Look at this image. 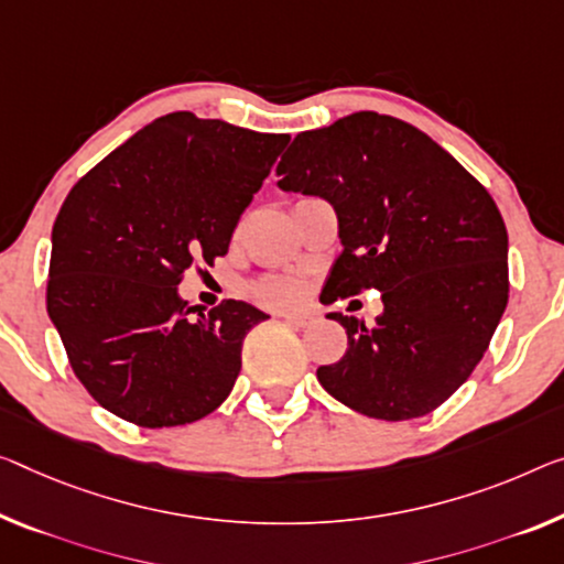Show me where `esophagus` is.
<instances>
[{
	"mask_svg": "<svg viewBox=\"0 0 564 564\" xmlns=\"http://www.w3.org/2000/svg\"><path fill=\"white\" fill-rule=\"evenodd\" d=\"M284 323H290L294 327H307L312 325V315H305V312H284V315H280Z\"/></svg>",
	"mask_w": 564,
	"mask_h": 564,
	"instance_id": "1",
	"label": "esophagus"
}]
</instances>
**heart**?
Here are the masks:
<instances>
[{
  "mask_svg": "<svg viewBox=\"0 0 564 564\" xmlns=\"http://www.w3.org/2000/svg\"><path fill=\"white\" fill-rule=\"evenodd\" d=\"M259 302L270 307H288L302 297V284L292 276H272V280L259 282L254 288Z\"/></svg>",
  "mask_w": 564,
  "mask_h": 564,
  "instance_id": "b5f03b06",
  "label": "heart"
}]
</instances>
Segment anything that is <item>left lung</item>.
<instances>
[{
  "label": "left lung",
  "instance_id": "left-lung-1",
  "mask_svg": "<svg viewBox=\"0 0 564 564\" xmlns=\"http://www.w3.org/2000/svg\"><path fill=\"white\" fill-rule=\"evenodd\" d=\"M276 176L337 212L327 305L362 290L383 300L372 327L333 312L348 350L317 368L319 383L370 419L438 409L479 366L509 300L507 227L487 188L419 128L372 110L300 133Z\"/></svg>",
  "mask_w": 564,
  "mask_h": 564
}]
</instances>
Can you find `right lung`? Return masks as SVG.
Returning a JSON list of instances; mask_svg holds the SVG:
<instances>
[{
  "label": "right lung",
  "instance_id": "add662e5",
  "mask_svg": "<svg viewBox=\"0 0 564 564\" xmlns=\"http://www.w3.org/2000/svg\"><path fill=\"white\" fill-rule=\"evenodd\" d=\"M288 143L169 112L67 194L52 227L47 312L102 409L169 429L204 419L231 393L241 343L267 315L224 300L194 319L176 288L196 259L214 264L229 252L239 216Z\"/></svg>",
  "mask_w": 564,
  "mask_h": 564
}]
</instances>
